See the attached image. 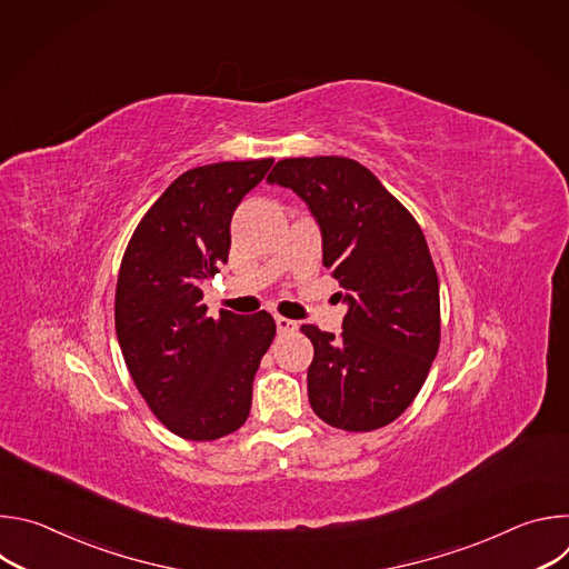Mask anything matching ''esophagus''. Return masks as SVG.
<instances>
[{"instance_id": "34e87169", "label": "esophagus", "mask_w": 569, "mask_h": 569, "mask_svg": "<svg viewBox=\"0 0 569 569\" xmlns=\"http://www.w3.org/2000/svg\"><path fill=\"white\" fill-rule=\"evenodd\" d=\"M274 321H277V331H279L281 336H286V333H295V331L299 329V323H297V321H292V319H288V317H281V315H277V317H274Z\"/></svg>"}]
</instances>
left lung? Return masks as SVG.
<instances>
[{"mask_svg":"<svg viewBox=\"0 0 569 569\" xmlns=\"http://www.w3.org/2000/svg\"><path fill=\"white\" fill-rule=\"evenodd\" d=\"M268 182L292 189L310 207L321 227L323 266L349 303L338 338L312 323L301 327L315 349L310 408L338 430L385 428L421 391L441 342L439 277L423 229L349 157H288Z\"/></svg>","mask_w":569,"mask_h":569,"instance_id":"1","label":"left lung"}]
</instances>
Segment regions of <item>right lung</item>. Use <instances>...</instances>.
<instances>
[{
	"mask_svg": "<svg viewBox=\"0 0 569 569\" xmlns=\"http://www.w3.org/2000/svg\"><path fill=\"white\" fill-rule=\"evenodd\" d=\"M272 157L182 173L139 220L121 259L114 327L150 412L173 435L216 441L250 417L252 382L277 323L270 312L207 315L202 283L229 257V222Z\"/></svg>",
	"mask_w": 569,
	"mask_h": 569,
	"instance_id": "right-lung-1",
	"label": "right lung"
}]
</instances>
